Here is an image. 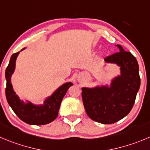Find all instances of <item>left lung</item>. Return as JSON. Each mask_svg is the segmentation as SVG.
<instances>
[{
  "instance_id": "obj_1",
  "label": "left lung",
  "mask_w": 150,
  "mask_h": 150,
  "mask_svg": "<svg viewBox=\"0 0 150 150\" xmlns=\"http://www.w3.org/2000/svg\"><path fill=\"white\" fill-rule=\"evenodd\" d=\"M116 47L120 52L108 56L104 61L120 66L121 75L113 80L110 87L82 88V100L87 115L104 124H114L129 114L141 84L136 58L121 45Z\"/></svg>"
}]
</instances>
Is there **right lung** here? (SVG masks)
Here are the masks:
<instances>
[{
  "label": "right lung",
  "instance_id": "add662e5",
  "mask_svg": "<svg viewBox=\"0 0 150 150\" xmlns=\"http://www.w3.org/2000/svg\"><path fill=\"white\" fill-rule=\"evenodd\" d=\"M23 50H21V51ZM19 52L14 53L10 58L9 65L6 67L5 77L6 79V97L8 103L12 107L14 112L23 122L31 125H43L52 122L58 116L61 103L67 90L72 83H64L44 101V104L36 106L28 102L24 103L15 95L11 83V75L15 68V61Z\"/></svg>",
  "mask_w": 150,
  "mask_h": 150
}]
</instances>
